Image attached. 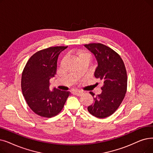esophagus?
Instances as JSON below:
<instances>
[{
    "label": "esophagus",
    "mask_w": 153,
    "mask_h": 153,
    "mask_svg": "<svg viewBox=\"0 0 153 153\" xmlns=\"http://www.w3.org/2000/svg\"><path fill=\"white\" fill-rule=\"evenodd\" d=\"M72 93L77 96H81L83 94V92L81 91H79V90H76V91H72Z\"/></svg>",
    "instance_id": "34e87169"
}]
</instances>
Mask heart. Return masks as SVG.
I'll list each match as a JSON object with an SVG mask.
<instances>
[{
	"mask_svg": "<svg viewBox=\"0 0 153 153\" xmlns=\"http://www.w3.org/2000/svg\"><path fill=\"white\" fill-rule=\"evenodd\" d=\"M76 55L78 59H80L81 58H88L89 59V54L86 52H84L81 51H78L76 52Z\"/></svg>",
	"mask_w": 153,
	"mask_h": 153,
	"instance_id": "1",
	"label": "heart"
}]
</instances>
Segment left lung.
<instances>
[{"label":"left lung","instance_id":"1","mask_svg":"<svg viewBox=\"0 0 153 153\" xmlns=\"http://www.w3.org/2000/svg\"><path fill=\"white\" fill-rule=\"evenodd\" d=\"M94 55L97 66L94 76L104 82L101 94L94 97V102L88 106L89 113L96 117L104 118L117 109L127 91V72L123 59L117 52L100 43L85 44ZM94 97V94L90 92Z\"/></svg>","mask_w":153,"mask_h":153}]
</instances>
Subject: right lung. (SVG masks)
I'll list each match as a JSON object with an SVG mask.
<instances>
[{"instance_id":"add662e5","label":"right lung","mask_w":153,"mask_h":153,"mask_svg":"<svg viewBox=\"0 0 153 153\" xmlns=\"http://www.w3.org/2000/svg\"><path fill=\"white\" fill-rule=\"evenodd\" d=\"M68 46L51 47L37 52L26 64L22 74L21 88L26 102L35 113L51 117L58 114L70 92L49 89L50 79L56 74L59 55Z\"/></svg>"}]
</instances>
